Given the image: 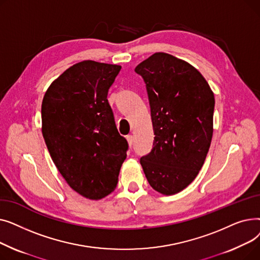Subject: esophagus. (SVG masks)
I'll return each instance as SVG.
<instances>
[{
  "label": "esophagus",
  "instance_id": "34e87169",
  "mask_svg": "<svg viewBox=\"0 0 260 260\" xmlns=\"http://www.w3.org/2000/svg\"><path fill=\"white\" fill-rule=\"evenodd\" d=\"M126 140H127V142H128L129 147H132V146H133V143H134V136H133V135H127V136H126Z\"/></svg>",
  "mask_w": 260,
  "mask_h": 260
}]
</instances>
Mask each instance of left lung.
I'll use <instances>...</instances> for the list:
<instances>
[{"mask_svg": "<svg viewBox=\"0 0 260 260\" xmlns=\"http://www.w3.org/2000/svg\"><path fill=\"white\" fill-rule=\"evenodd\" d=\"M142 76L154 128L152 152L140 159L146 179L162 195L194 181L213 137L214 92L189 63L156 52L135 68Z\"/></svg>", "mask_w": 260, "mask_h": 260, "instance_id": "8db88e82", "label": "left lung"}]
</instances>
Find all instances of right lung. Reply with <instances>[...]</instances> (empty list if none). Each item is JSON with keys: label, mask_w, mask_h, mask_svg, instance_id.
Masks as SVG:
<instances>
[{"label": "right lung", "mask_w": 260, "mask_h": 260, "mask_svg": "<svg viewBox=\"0 0 260 260\" xmlns=\"http://www.w3.org/2000/svg\"><path fill=\"white\" fill-rule=\"evenodd\" d=\"M120 65L85 60L71 66L46 90L42 134L65 181L99 200L114 192L127 141L118 133L107 92Z\"/></svg>", "instance_id": "add662e5"}]
</instances>
